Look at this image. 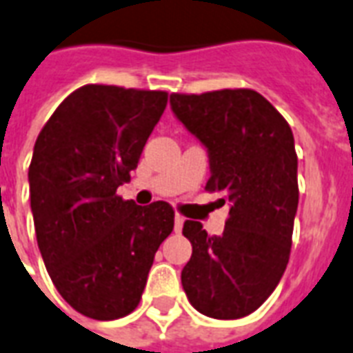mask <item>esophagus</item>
Wrapping results in <instances>:
<instances>
[{"label": "esophagus", "instance_id": "34e87169", "mask_svg": "<svg viewBox=\"0 0 353 353\" xmlns=\"http://www.w3.org/2000/svg\"><path fill=\"white\" fill-rule=\"evenodd\" d=\"M183 223H185V219L181 215L174 216V230H176L177 234H179V232L183 230Z\"/></svg>", "mask_w": 353, "mask_h": 353}]
</instances>
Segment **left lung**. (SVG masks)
Returning a JSON list of instances; mask_svg holds the SVG:
<instances>
[{
	"mask_svg": "<svg viewBox=\"0 0 353 353\" xmlns=\"http://www.w3.org/2000/svg\"><path fill=\"white\" fill-rule=\"evenodd\" d=\"M170 106L208 150L205 189L230 203L221 236L185 221L192 256L181 284L198 312L243 318L271 296L288 263L299 202L294 134L273 104L252 90L172 93Z\"/></svg>",
	"mask_w": 353,
	"mask_h": 353,
	"instance_id": "obj_1",
	"label": "left lung"
}]
</instances>
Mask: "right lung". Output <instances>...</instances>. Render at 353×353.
Wrapping results in <instances>:
<instances>
[{"label":"right lung","instance_id":"1","mask_svg":"<svg viewBox=\"0 0 353 353\" xmlns=\"http://www.w3.org/2000/svg\"><path fill=\"white\" fill-rule=\"evenodd\" d=\"M168 103L166 91L83 85L46 121L30 164L31 213L52 283L93 320L137 309L161 243L174 230L166 202L117 196Z\"/></svg>","mask_w":353,"mask_h":353}]
</instances>
